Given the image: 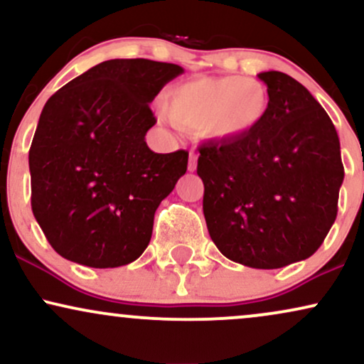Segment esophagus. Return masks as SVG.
Instances as JSON below:
<instances>
[{"mask_svg": "<svg viewBox=\"0 0 364 364\" xmlns=\"http://www.w3.org/2000/svg\"><path fill=\"white\" fill-rule=\"evenodd\" d=\"M196 163H198V156L195 152H190V161H188V171H195Z\"/></svg>", "mask_w": 364, "mask_h": 364, "instance_id": "1", "label": "esophagus"}]
</instances>
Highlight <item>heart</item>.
<instances>
[{
    "instance_id": "1",
    "label": "heart",
    "mask_w": 364,
    "mask_h": 364,
    "mask_svg": "<svg viewBox=\"0 0 364 364\" xmlns=\"http://www.w3.org/2000/svg\"><path fill=\"white\" fill-rule=\"evenodd\" d=\"M164 118L215 140H239L256 132L269 112V95L242 76L196 77L166 93Z\"/></svg>"
}]
</instances>
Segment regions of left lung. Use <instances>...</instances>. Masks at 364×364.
<instances>
[{
    "instance_id": "obj_1",
    "label": "left lung",
    "mask_w": 364,
    "mask_h": 364,
    "mask_svg": "<svg viewBox=\"0 0 364 364\" xmlns=\"http://www.w3.org/2000/svg\"><path fill=\"white\" fill-rule=\"evenodd\" d=\"M269 112L256 132L198 147L203 215L218 251L249 268L307 259L337 217L344 179L336 127L288 74H257Z\"/></svg>"
}]
</instances>
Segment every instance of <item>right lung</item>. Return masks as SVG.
<instances>
[{"label":"right lung","instance_id":"add662e5","mask_svg":"<svg viewBox=\"0 0 364 364\" xmlns=\"http://www.w3.org/2000/svg\"><path fill=\"white\" fill-rule=\"evenodd\" d=\"M181 65L112 59L47 100L28 152L32 212L54 251L118 268L146 251L154 213L186 173L188 152H152L149 103Z\"/></svg>","mask_w":364,"mask_h":364}]
</instances>
